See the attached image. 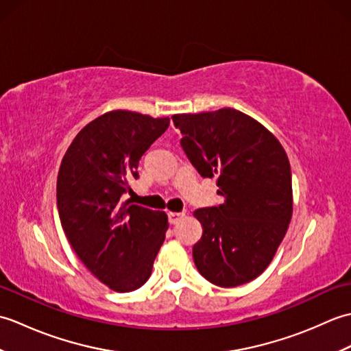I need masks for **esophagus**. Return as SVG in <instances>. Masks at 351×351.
<instances>
[{
    "label": "esophagus",
    "mask_w": 351,
    "mask_h": 351,
    "mask_svg": "<svg viewBox=\"0 0 351 351\" xmlns=\"http://www.w3.org/2000/svg\"><path fill=\"white\" fill-rule=\"evenodd\" d=\"M185 217V213H169V221L171 225H176V223H180L182 219Z\"/></svg>",
    "instance_id": "1"
}]
</instances>
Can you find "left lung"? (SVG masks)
Returning a JSON list of instances; mask_svg holds the SVG:
<instances>
[{
    "label": "left lung",
    "mask_w": 351,
    "mask_h": 351,
    "mask_svg": "<svg viewBox=\"0 0 351 351\" xmlns=\"http://www.w3.org/2000/svg\"><path fill=\"white\" fill-rule=\"evenodd\" d=\"M171 119L189 160L204 178L217 176V193L225 199L195 211L204 228L193 245L199 273L225 288L256 279L293 217L285 149L264 125L235 108Z\"/></svg>",
    "instance_id": "left-lung-1"
}]
</instances>
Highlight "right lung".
Instances as JSON below:
<instances>
[{"instance_id": "1", "label": "right lung", "mask_w": 351, "mask_h": 351, "mask_svg": "<svg viewBox=\"0 0 351 351\" xmlns=\"http://www.w3.org/2000/svg\"><path fill=\"white\" fill-rule=\"evenodd\" d=\"M169 117L113 110L87 123L66 151L57 176V206L66 237L102 283L130 293L152 273L166 238L162 211L121 202L138 161L167 130Z\"/></svg>"}]
</instances>
